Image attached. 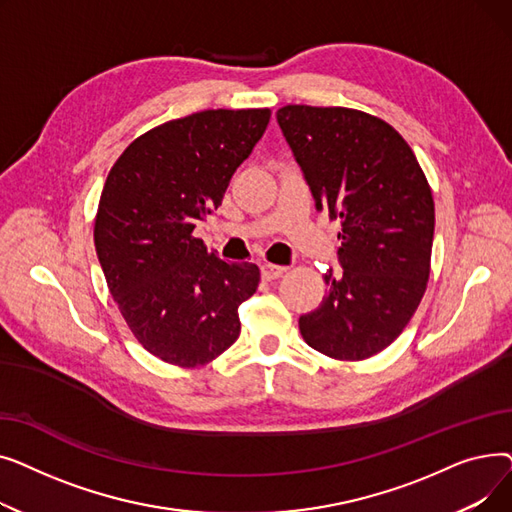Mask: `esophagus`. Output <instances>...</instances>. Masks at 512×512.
<instances>
[{"label": "esophagus", "instance_id": "1", "mask_svg": "<svg viewBox=\"0 0 512 512\" xmlns=\"http://www.w3.org/2000/svg\"><path fill=\"white\" fill-rule=\"evenodd\" d=\"M286 274V267L284 265H274V263H263L261 265V276L265 280H278Z\"/></svg>", "mask_w": 512, "mask_h": 512}]
</instances>
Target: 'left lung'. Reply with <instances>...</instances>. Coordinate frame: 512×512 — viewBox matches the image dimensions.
<instances>
[{"label": "left lung", "instance_id": "left-lung-1", "mask_svg": "<svg viewBox=\"0 0 512 512\" xmlns=\"http://www.w3.org/2000/svg\"><path fill=\"white\" fill-rule=\"evenodd\" d=\"M317 209L338 220L342 274L301 315L303 340L336 361L384 351L415 315L432 270L434 197L409 143L351 107L284 105L276 112Z\"/></svg>", "mask_w": 512, "mask_h": 512}]
</instances>
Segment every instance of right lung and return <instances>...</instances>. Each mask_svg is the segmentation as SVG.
I'll list each match as a JSON object with an SVG mask.
<instances>
[{
  "instance_id": "add662e5",
  "label": "right lung",
  "mask_w": 512,
  "mask_h": 512,
  "mask_svg": "<svg viewBox=\"0 0 512 512\" xmlns=\"http://www.w3.org/2000/svg\"><path fill=\"white\" fill-rule=\"evenodd\" d=\"M272 112L205 110L134 139L103 184L95 251L112 297L143 348L203 367L240 334L238 307L259 286L255 263H228L193 236L263 137Z\"/></svg>"
}]
</instances>
